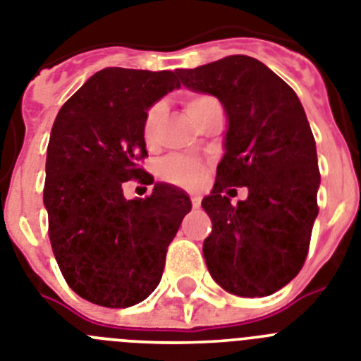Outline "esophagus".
Listing matches in <instances>:
<instances>
[{
    "instance_id": "esophagus-1",
    "label": "esophagus",
    "mask_w": 361,
    "mask_h": 361,
    "mask_svg": "<svg viewBox=\"0 0 361 361\" xmlns=\"http://www.w3.org/2000/svg\"><path fill=\"white\" fill-rule=\"evenodd\" d=\"M190 202H192V207H200V204H202V196L192 192V195H190Z\"/></svg>"
}]
</instances>
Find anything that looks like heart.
Instances as JSON below:
<instances>
[{
	"label": "heart",
	"mask_w": 361,
	"mask_h": 361,
	"mask_svg": "<svg viewBox=\"0 0 361 361\" xmlns=\"http://www.w3.org/2000/svg\"><path fill=\"white\" fill-rule=\"evenodd\" d=\"M213 104H218L216 99L209 95H189L185 101L187 114L190 115V119L196 121L200 115L204 114L207 108ZM166 108L163 102H156V104L147 111L143 123V139L148 147H154L157 143V134H159V126H161L163 119H165ZM161 174L165 180L178 183L183 187L196 185L202 178V165L190 157L183 156H172L165 161L161 169Z\"/></svg>",
	"instance_id": "b5f03b06"
}]
</instances>
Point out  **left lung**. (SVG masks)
<instances>
[{
  "label": "left lung",
  "instance_id": "8db88e82",
  "mask_svg": "<svg viewBox=\"0 0 361 361\" xmlns=\"http://www.w3.org/2000/svg\"><path fill=\"white\" fill-rule=\"evenodd\" d=\"M181 84L209 93L227 115L224 156L202 207L213 231L204 240L211 277L226 292L264 298L305 264L317 216L316 141L295 92L259 60L233 54L180 69ZM247 186L237 206L223 196Z\"/></svg>",
  "mask_w": 361,
  "mask_h": 361
}]
</instances>
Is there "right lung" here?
<instances>
[{
	"mask_svg": "<svg viewBox=\"0 0 361 361\" xmlns=\"http://www.w3.org/2000/svg\"><path fill=\"white\" fill-rule=\"evenodd\" d=\"M180 86L176 71L106 68L54 119L44 187L49 238L66 283L86 301L132 307L161 281L166 247L192 204L169 183L126 200L122 183H154L137 166L148 156L145 115Z\"/></svg>",
	"mask_w": 361,
	"mask_h": 361,
	"instance_id": "1",
	"label": "right lung"
}]
</instances>
